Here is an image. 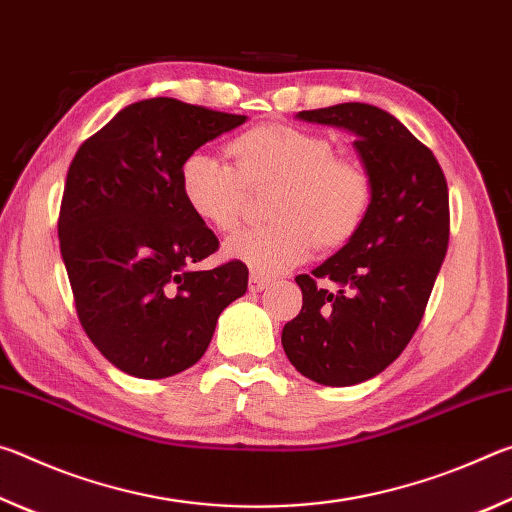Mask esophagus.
Masks as SVG:
<instances>
[{
    "mask_svg": "<svg viewBox=\"0 0 512 512\" xmlns=\"http://www.w3.org/2000/svg\"><path fill=\"white\" fill-rule=\"evenodd\" d=\"M268 282H271V280H266V277L257 275V273H250V277H248V289L253 291V293H259V291H264V289L268 287Z\"/></svg>",
    "mask_w": 512,
    "mask_h": 512,
    "instance_id": "1",
    "label": "esophagus"
}]
</instances>
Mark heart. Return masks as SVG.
<instances>
[{
	"instance_id": "1",
	"label": "heart",
	"mask_w": 512,
	"mask_h": 512,
	"mask_svg": "<svg viewBox=\"0 0 512 512\" xmlns=\"http://www.w3.org/2000/svg\"><path fill=\"white\" fill-rule=\"evenodd\" d=\"M228 162L194 151L180 164V192L189 210L216 232L241 219L248 189L275 187L268 219L225 241V257L257 275H280L320 248H341L370 212L372 180L357 160L334 155L327 137L284 124H262L230 142Z\"/></svg>"
}]
</instances>
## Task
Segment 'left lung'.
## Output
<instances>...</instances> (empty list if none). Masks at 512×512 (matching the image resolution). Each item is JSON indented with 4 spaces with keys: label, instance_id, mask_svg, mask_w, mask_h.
Returning <instances> with one entry per match:
<instances>
[{
    "label": "left lung",
    "instance_id": "1",
    "mask_svg": "<svg viewBox=\"0 0 512 512\" xmlns=\"http://www.w3.org/2000/svg\"><path fill=\"white\" fill-rule=\"evenodd\" d=\"M298 119L354 133L372 203L361 230L309 275L282 348L300 375L352 386L400 357L424 316L449 244V194L438 160L409 128L368 103L302 110Z\"/></svg>",
    "mask_w": 512,
    "mask_h": 512
}]
</instances>
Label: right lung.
<instances>
[{
  "instance_id": "1",
  "label": "right lung",
  "mask_w": 512,
  "mask_h": 512,
  "mask_svg": "<svg viewBox=\"0 0 512 512\" xmlns=\"http://www.w3.org/2000/svg\"><path fill=\"white\" fill-rule=\"evenodd\" d=\"M246 115L169 97L131 103L81 144L60 203V255L76 314L112 366L140 379L203 357L248 268L196 271L219 248L180 192V164Z\"/></svg>"
}]
</instances>
